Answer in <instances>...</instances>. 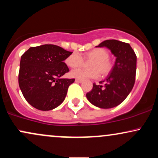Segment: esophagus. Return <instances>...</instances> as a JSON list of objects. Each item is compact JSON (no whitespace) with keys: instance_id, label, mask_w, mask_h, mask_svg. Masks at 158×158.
Wrapping results in <instances>:
<instances>
[{"instance_id":"esophagus-1","label":"esophagus","mask_w":158,"mask_h":158,"mask_svg":"<svg viewBox=\"0 0 158 158\" xmlns=\"http://www.w3.org/2000/svg\"><path fill=\"white\" fill-rule=\"evenodd\" d=\"M75 81H76V82H77V83H81L83 81L81 80V79H76V80H75Z\"/></svg>"}]
</instances>
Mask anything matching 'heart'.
Here are the masks:
<instances>
[{
	"label": "heart",
	"instance_id": "1",
	"mask_svg": "<svg viewBox=\"0 0 158 158\" xmlns=\"http://www.w3.org/2000/svg\"><path fill=\"white\" fill-rule=\"evenodd\" d=\"M110 54L104 48H96L86 52L84 59L90 61V68L74 69L70 73V77L78 79H87L97 78L100 73L102 77H106L111 72L113 69V62L109 59ZM68 66L70 68H78L84 63V59L77 52H73L65 60Z\"/></svg>",
	"mask_w": 158,
	"mask_h": 158
}]
</instances>
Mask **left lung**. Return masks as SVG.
Here are the masks:
<instances>
[{"label":"left lung","instance_id":"8db88e82","mask_svg":"<svg viewBox=\"0 0 158 158\" xmlns=\"http://www.w3.org/2000/svg\"><path fill=\"white\" fill-rule=\"evenodd\" d=\"M97 48L106 47L116 57L114 65L103 85H93L86 94L87 99L94 106L100 108H111L122 103L131 91L135 81L137 56L128 43L117 40H106Z\"/></svg>","mask_w":158,"mask_h":158}]
</instances>
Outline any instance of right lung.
Returning a JSON list of instances; mask_svg holds the SVG:
<instances>
[{"instance_id": "right-lung-1", "label": "right lung", "mask_w": 158, "mask_h": 158, "mask_svg": "<svg viewBox=\"0 0 158 158\" xmlns=\"http://www.w3.org/2000/svg\"><path fill=\"white\" fill-rule=\"evenodd\" d=\"M72 52L54 44L30 48L21 56L19 84L25 99L32 107L50 110L64 100L74 79H60L69 68L64 61Z\"/></svg>"}]
</instances>
